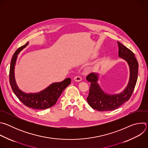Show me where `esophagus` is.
<instances>
[{"instance_id": "34e87169", "label": "esophagus", "mask_w": 148, "mask_h": 148, "mask_svg": "<svg viewBox=\"0 0 148 148\" xmlns=\"http://www.w3.org/2000/svg\"><path fill=\"white\" fill-rule=\"evenodd\" d=\"M74 80L75 81H77V82H79V81H81L82 80V78L81 77H79V76H76V77H74Z\"/></svg>"}]
</instances>
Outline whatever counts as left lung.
<instances>
[{"label":"left lung","instance_id":"1","mask_svg":"<svg viewBox=\"0 0 148 148\" xmlns=\"http://www.w3.org/2000/svg\"><path fill=\"white\" fill-rule=\"evenodd\" d=\"M119 57L127 62L130 75L126 88L120 93L108 94L105 93L98 83V74L91 73L86 79L91 82L89 94L87 98L90 107L99 111H110L116 110L128 101L131 97L138 79V62L134 53L118 41Z\"/></svg>","mask_w":148,"mask_h":148}]
</instances>
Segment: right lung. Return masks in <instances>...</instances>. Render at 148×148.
<instances>
[{
    "mask_svg": "<svg viewBox=\"0 0 148 148\" xmlns=\"http://www.w3.org/2000/svg\"><path fill=\"white\" fill-rule=\"evenodd\" d=\"M29 43L19 47L13 55L9 71V80L12 89L18 99L26 107L35 110H45L56 104L57 99L71 83V78H67L60 82L53 83L45 90L37 93H26L17 86L14 77V67L17 56Z\"/></svg>",
    "mask_w": 148,
    "mask_h": 148,
    "instance_id": "add662e5",
    "label": "right lung"
}]
</instances>
